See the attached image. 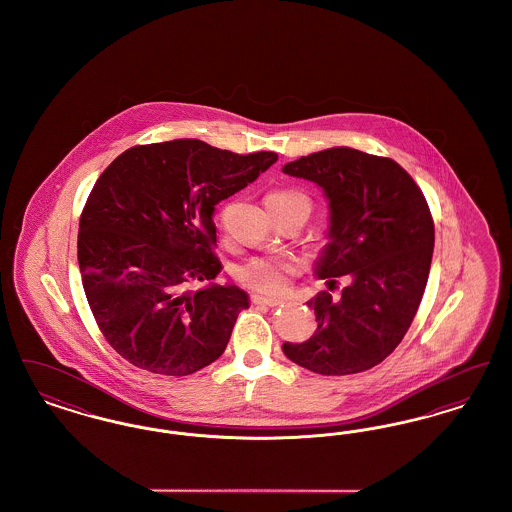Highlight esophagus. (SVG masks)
<instances>
[{
    "instance_id": "esophagus-1",
    "label": "esophagus",
    "mask_w": 512,
    "mask_h": 512,
    "mask_svg": "<svg viewBox=\"0 0 512 512\" xmlns=\"http://www.w3.org/2000/svg\"><path fill=\"white\" fill-rule=\"evenodd\" d=\"M251 301H253L255 305H267V307H278V305H282V299L267 297V295H259V293L251 295Z\"/></svg>"
}]
</instances>
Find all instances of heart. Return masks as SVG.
Segmentation results:
<instances>
[{"label":"heart","instance_id":"b5f03b06","mask_svg":"<svg viewBox=\"0 0 512 512\" xmlns=\"http://www.w3.org/2000/svg\"><path fill=\"white\" fill-rule=\"evenodd\" d=\"M272 195L301 194H297V192H278V194ZM295 274H297V267L293 265L292 261L282 259V257H274V255L251 257L236 268V278L244 284L245 288H251L255 292L270 293V295L286 292L292 286Z\"/></svg>","mask_w":512,"mask_h":512}]
</instances>
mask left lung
<instances>
[{
    "label": "left lung",
    "instance_id": "left-lung-1",
    "mask_svg": "<svg viewBox=\"0 0 512 512\" xmlns=\"http://www.w3.org/2000/svg\"><path fill=\"white\" fill-rule=\"evenodd\" d=\"M282 172L318 184L330 207V244L317 272L336 284L338 299L320 292L315 336L282 345L286 357L324 376H345L380 365L407 334L426 290L434 219L411 174L390 157L332 147L284 165Z\"/></svg>",
    "mask_w": 512,
    "mask_h": 512
}]
</instances>
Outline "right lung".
Wrapping results in <instances>:
<instances>
[{"label":"right lung","mask_w":512,"mask_h":512,"mask_svg":"<svg viewBox=\"0 0 512 512\" xmlns=\"http://www.w3.org/2000/svg\"><path fill=\"white\" fill-rule=\"evenodd\" d=\"M278 161L199 140L134 146L94 184L78 267L103 338L142 370L188 376L224 353L249 299L219 286L215 205Z\"/></svg>","instance_id":"right-lung-1"}]
</instances>
